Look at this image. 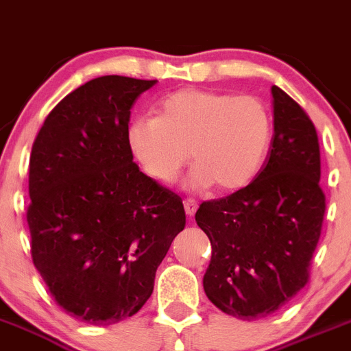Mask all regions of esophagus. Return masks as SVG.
Here are the masks:
<instances>
[{"instance_id": "obj_1", "label": "esophagus", "mask_w": 351, "mask_h": 351, "mask_svg": "<svg viewBox=\"0 0 351 351\" xmlns=\"http://www.w3.org/2000/svg\"><path fill=\"white\" fill-rule=\"evenodd\" d=\"M183 206H185V213H186V215L194 216L195 211H197V208H199V202L195 201V199L189 197V199H185V201H183Z\"/></svg>"}]
</instances>
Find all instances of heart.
Listing matches in <instances>:
<instances>
[{"instance_id": "obj_1", "label": "heart", "mask_w": 351, "mask_h": 351, "mask_svg": "<svg viewBox=\"0 0 351 351\" xmlns=\"http://www.w3.org/2000/svg\"><path fill=\"white\" fill-rule=\"evenodd\" d=\"M271 131V116L260 98L185 88L160 101L157 117L131 121L128 143L157 182H173L191 150L195 166L189 185L202 191L215 183L220 192H232L260 173Z\"/></svg>"}]
</instances>
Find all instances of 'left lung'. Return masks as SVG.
Here are the masks:
<instances>
[{
  "instance_id": "1",
  "label": "left lung",
  "mask_w": 351,
  "mask_h": 351,
  "mask_svg": "<svg viewBox=\"0 0 351 351\" xmlns=\"http://www.w3.org/2000/svg\"><path fill=\"white\" fill-rule=\"evenodd\" d=\"M271 95L274 136L263 168L250 185L195 213L213 247L206 296L242 320L277 312L306 286L326 213L315 126L286 91L271 86Z\"/></svg>"
}]
</instances>
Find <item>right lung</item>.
Here are the masks:
<instances>
[{
    "instance_id": "1",
    "label": "right lung",
    "mask_w": 351,
    "mask_h": 351,
    "mask_svg": "<svg viewBox=\"0 0 351 351\" xmlns=\"http://www.w3.org/2000/svg\"><path fill=\"white\" fill-rule=\"evenodd\" d=\"M156 80L101 76L62 98L29 160L32 263L60 308L110 326L135 315L185 228L182 197L140 171L131 107Z\"/></svg>"
}]
</instances>
